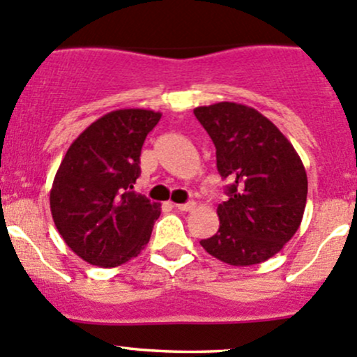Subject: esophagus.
<instances>
[{"mask_svg": "<svg viewBox=\"0 0 357 357\" xmlns=\"http://www.w3.org/2000/svg\"><path fill=\"white\" fill-rule=\"evenodd\" d=\"M174 207L181 210V212H191V210H195V207H197V204H195V202H188V204H174Z\"/></svg>", "mask_w": 357, "mask_h": 357, "instance_id": "obj_1", "label": "esophagus"}]
</instances>
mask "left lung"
Returning a JSON list of instances; mask_svg holds the SVG:
<instances>
[{
  "mask_svg": "<svg viewBox=\"0 0 357 357\" xmlns=\"http://www.w3.org/2000/svg\"><path fill=\"white\" fill-rule=\"evenodd\" d=\"M215 145L217 171L229 200L217 207L220 226L200 245L232 267L261 264L301 226L307 178L301 157L268 118L238 102L193 109Z\"/></svg>",
  "mask_w": 357,
  "mask_h": 357,
  "instance_id": "1",
  "label": "left lung"
}]
</instances>
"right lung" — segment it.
<instances>
[{"mask_svg":"<svg viewBox=\"0 0 357 357\" xmlns=\"http://www.w3.org/2000/svg\"><path fill=\"white\" fill-rule=\"evenodd\" d=\"M160 112L116 109L87 126L70 145L52 181L56 229L82 260L119 267L147 246L160 204L135 193L140 153Z\"/></svg>","mask_w":357,"mask_h":357,"instance_id":"add662e5","label":"right lung"}]
</instances>
